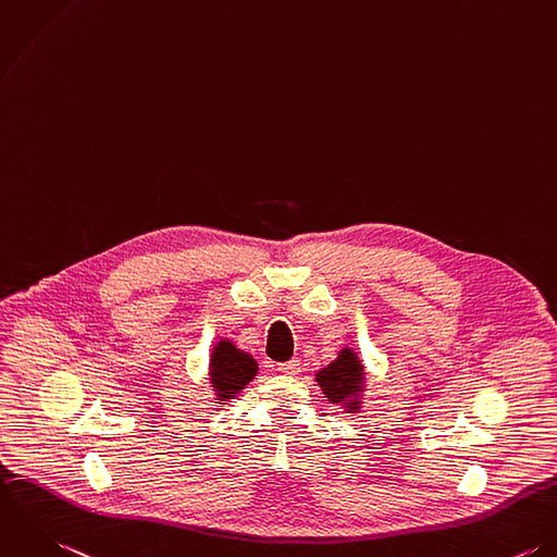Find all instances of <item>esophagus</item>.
<instances>
[{"instance_id": "1", "label": "esophagus", "mask_w": 557, "mask_h": 557, "mask_svg": "<svg viewBox=\"0 0 557 557\" xmlns=\"http://www.w3.org/2000/svg\"><path fill=\"white\" fill-rule=\"evenodd\" d=\"M278 371L285 373V375H294L300 371V361L292 359V361H285V363H278Z\"/></svg>"}]
</instances>
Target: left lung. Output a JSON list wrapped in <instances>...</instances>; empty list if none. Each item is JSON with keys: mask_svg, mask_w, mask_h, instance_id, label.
Listing matches in <instances>:
<instances>
[{"mask_svg": "<svg viewBox=\"0 0 557 557\" xmlns=\"http://www.w3.org/2000/svg\"><path fill=\"white\" fill-rule=\"evenodd\" d=\"M361 380H363V368H361L357 355L350 350H344L337 361H333L329 368H324L318 373V382H320L324 395L333 404L348 401L350 406H357V401L350 397L361 388ZM350 410H355V408H350Z\"/></svg>", "mask_w": 557, "mask_h": 557, "instance_id": "left-lung-1", "label": "left lung"}]
</instances>
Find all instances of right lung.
<instances>
[{"label": "right lung", "mask_w": 557, "mask_h": 557, "mask_svg": "<svg viewBox=\"0 0 557 557\" xmlns=\"http://www.w3.org/2000/svg\"><path fill=\"white\" fill-rule=\"evenodd\" d=\"M257 373V363L250 355L239 352L233 344L220 342L211 357V382L222 399H231Z\"/></svg>", "instance_id": "right-lung-1"}]
</instances>
